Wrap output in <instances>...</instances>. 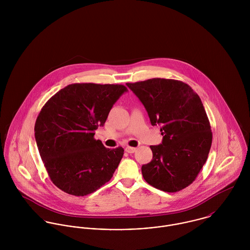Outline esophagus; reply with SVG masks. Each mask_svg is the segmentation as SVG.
Masks as SVG:
<instances>
[{"mask_svg":"<svg viewBox=\"0 0 250 250\" xmlns=\"http://www.w3.org/2000/svg\"><path fill=\"white\" fill-rule=\"evenodd\" d=\"M136 150H137V148H135V147H130V146H128V147L125 148V151H126L127 153H130V154L136 152Z\"/></svg>","mask_w":250,"mask_h":250,"instance_id":"esophagus-1","label":"esophagus"}]
</instances>
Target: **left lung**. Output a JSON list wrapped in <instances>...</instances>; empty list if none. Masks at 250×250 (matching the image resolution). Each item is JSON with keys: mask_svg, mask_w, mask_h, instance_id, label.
Masks as SVG:
<instances>
[{"mask_svg": "<svg viewBox=\"0 0 250 250\" xmlns=\"http://www.w3.org/2000/svg\"><path fill=\"white\" fill-rule=\"evenodd\" d=\"M126 84L146 108L151 124L162 125L163 142L150 146L153 159L142 167L143 178L167 192L187 188L206 163L213 139L200 97L177 80L154 78Z\"/></svg>", "mask_w": 250, "mask_h": 250, "instance_id": "8db88e82", "label": "left lung"}]
</instances>
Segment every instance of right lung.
I'll return each instance as SVG.
<instances>
[{
    "instance_id": "1",
    "label": "right lung",
    "mask_w": 250,
    "mask_h": 250,
    "mask_svg": "<svg viewBox=\"0 0 250 250\" xmlns=\"http://www.w3.org/2000/svg\"><path fill=\"white\" fill-rule=\"evenodd\" d=\"M128 89L123 84L72 83L41 108L35 125L40 157L55 186L75 196L94 192L112 177L124 149L94 139L109 110Z\"/></svg>"
}]
</instances>
